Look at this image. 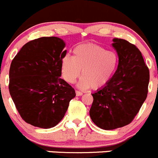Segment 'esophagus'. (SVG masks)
Instances as JSON below:
<instances>
[{"label": "esophagus", "mask_w": 158, "mask_h": 158, "mask_svg": "<svg viewBox=\"0 0 158 158\" xmlns=\"http://www.w3.org/2000/svg\"><path fill=\"white\" fill-rule=\"evenodd\" d=\"M76 96H82V92L78 91V90H76Z\"/></svg>", "instance_id": "34e87169"}]
</instances>
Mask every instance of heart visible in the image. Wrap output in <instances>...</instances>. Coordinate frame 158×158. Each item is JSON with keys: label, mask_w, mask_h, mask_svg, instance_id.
<instances>
[{"label": "heart", "mask_w": 158, "mask_h": 158, "mask_svg": "<svg viewBox=\"0 0 158 158\" xmlns=\"http://www.w3.org/2000/svg\"><path fill=\"white\" fill-rule=\"evenodd\" d=\"M118 59L116 53L106 51L96 44H82L73 50V56H65L62 60L64 79L74 83L80 76L78 86L82 89H98L108 83L116 71Z\"/></svg>", "instance_id": "heart-1"}]
</instances>
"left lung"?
Returning a JSON list of instances; mask_svg holds the SVG:
<instances>
[{
  "label": "left lung",
  "mask_w": 158,
  "mask_h": 158,
  "mask_svg": "<svg viewBox=\"0 0 158 158\" xmlns=\"http://www.w3.org/2000/svg\"><path fill=\"white\" fill-rule=\"evenodd\" d=\"M119 57L117 69L108 83L92 94L89 116L103 130L128 125L138 113L148 93L150 73L140 50L121 38H113Z\"/></svg>",
  "instance_id": "8db88e82"
}]
</instances>
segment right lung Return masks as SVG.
<instances>
[{
	"instance_id": "right-lung-1",
	"label": "right lung",
	"mask_w": 158,
	"mask_h": 158,
	"mask_svg": "<svg viewBox=\"0 0 158 158\" xmlns=\"http://www.w3.org/2000/svg\"><path fill=\"white\" fill-rule=\"evenodd\" d=\"M64 41L42 37L26 43L15 56L9 71V92L26 123L48 129L65 116L75 89L61 79Z\"/></svg>"
}]
</instances>
